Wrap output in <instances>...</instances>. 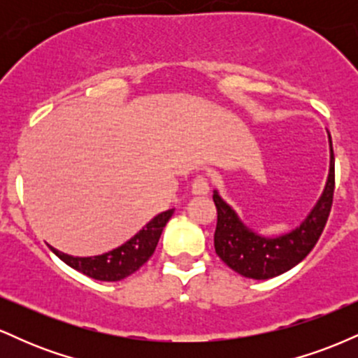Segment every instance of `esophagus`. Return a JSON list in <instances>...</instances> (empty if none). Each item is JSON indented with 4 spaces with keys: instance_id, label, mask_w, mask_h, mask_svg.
Wrapping results in <instances>:
<instances>
[{
    "instance_id": "obj_1",
    "label": "esophagus",
    "mask_w": 358,
    "mask_h": 358,
    "mask_svg": "<svg viewBox=\"0 0 358 358\" xmlns=\"http://www.w3.org/2000/svg\"><path fill=\"white\" fill-rule=\"evenodd\" d=\"M192 193L193 195H207L208 193V182L202 175L196 176L192 183Z\"/></svg>"
}]
</instances>
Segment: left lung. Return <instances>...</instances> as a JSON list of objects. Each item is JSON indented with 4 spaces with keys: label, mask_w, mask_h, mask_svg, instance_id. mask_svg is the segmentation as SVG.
I'll return each instance as SVG.
<instances>
[{
    "label": "left lung",
    "mask_w": 358,
    "mask_h": 358,
    "mask_svg": "<svg viewBox=\"0 0 358 358\" xmlns=\"http://www.w3.org/2000/svg\"><path fill=\"white\" fill-rule=\"evenodd\" d=\"M330 138V134H328ZM335 192V156L330 138V173L318 203L310 215L294 231L279 237H264L250 231L242 224L237 213L232 210L213 192V203L217 207V227L213 234L215 252L232 271L250 279H269L286 273L299 264L322 236Z\"/></svg>",
    "instance_id": "8db88e82"
}]
</instances>
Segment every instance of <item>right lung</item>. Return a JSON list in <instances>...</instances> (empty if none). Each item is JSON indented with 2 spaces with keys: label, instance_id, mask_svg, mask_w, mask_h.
Segmentation results:
<instances>
[{
  "label": "right lung",
  "instance_id": "right-lung-1",
  "mask_svg": "<svg viewBox=\"0 0 358 358\" xmlns=\"http://www.w3.org/2000/svg\"><path fill=\"white\" fill-rule=\"evenodd\" d=\"M173 210L175 208H170V210L158 213L153 220L148 222L136 236L131 237L129 241L119 245L117 249L109 250V252L101 254V256L73 257L53 248L50 249L65 264L85 274V276L97 279V281H121V279L131 276L134 271H138L148 259L153 256L163 227L170 220V217L173 215Z\"/></svg>",
  "mask_w": 358,
  "mask_h": 358
}]
</instances>
